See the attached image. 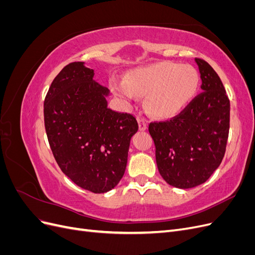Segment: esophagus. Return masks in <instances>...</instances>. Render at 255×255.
<instances>
[{
	"instance_id": "obj_1",
	"label": "esophagus",
	"mask_w": 255,
	"mask_h": 255,
	"mask_svg": "<svg viewBox=\"0 0 255 255\" xmlns=\"http://www.w3.org/2000/svg\"><path fill=\"white\" fill-rule=\"evenodd\" d=\"M138 125H139L140 130H145L146 128H148V121L143 118H138Z\"/></svg>"
}]
</instances>
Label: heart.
I'll return each instance as SVG.
<instances>
[{
	"mask_svg": "<svg viewBox=\"0 0 255 255\" xmlns=\"http://www.w3.org/2000/svg\"><path fill=\"white\" fill-rule=\"evenodd\" d=\"M199 84V73L192 66L161 61L130 71L126 81L113 78L110 86L116 95L128 100L145 96L148 112L165 118L182 112L191 102Z\"/></svg>",
	"mask_w": 255,
	"mask_h": 255,
	"instance_id": "heart-1",
	"label": "heart"
}]
</instances>
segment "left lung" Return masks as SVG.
<instances>
[{"instance_id":"left-lung-1","label":"left lung","mask_w":255,"mask_h":255,"mask_svg":"<svg viewBox=\"0 0 255 255\" xmlns=\"http://www.w3.org/2000/svg\"><path fill=\"white\" fill-rule=\"evenodd\" d=\"M203 92L175 117L151 122L158 171L171 186L187 189L206 182L225 156L230 100L216 71L196 58Z\"/></svg>"}]
</instances>
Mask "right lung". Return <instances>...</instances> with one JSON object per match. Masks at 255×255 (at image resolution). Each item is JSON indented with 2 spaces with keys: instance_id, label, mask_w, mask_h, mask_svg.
I'll list each match as a JSON object with an SVG mask.
<instances>
[{
  "instance_id": "add662e5",
  "label": "right lung",
  "mask_w": 255,
  "mask_h": 255,
  "mask_svg": "<svg viewBox=\"0 0 255 255\" xmlns=\"http://www.w3.org/2000/svg\"><path fill=\"white\" fill-rule=\"evenodd\" d=\"M94 75L83 61L57 74L44 100V127L61 171L78 186L103 194L125 174L138 123L133 115L107 107L110 90Z\"/></svg>"
}]
</instances>
